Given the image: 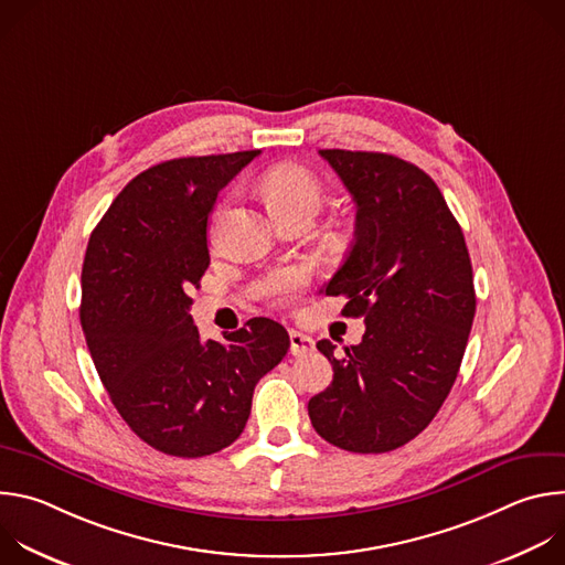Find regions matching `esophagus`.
Masks as SVG:
<instances>
[{
	"instance_id": "1",
	"label": "esophagus",
	"mask_w": 565,
	"mask_h": 565,
	"mask_svg": "<svg viewBox=\"0 0 565 565\" xmlns=\"http://www.w3.org/2000/svg\"><path fill=\"white\" fill-rule=\"evenodd\" d=\"M315 349V342H312V338H308V335H303V333H299V331H290V353L292 355H308L310 351Z\"/></svg>"
}]
</instances>
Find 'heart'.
I'll use <instances>...</instances> for the list:
<instances>
[{
	"label": "heart",
	"mask_w": 565,
	"mask_h": 565,
	"mask_svg": "<svg viewBox=\"0 0 565 565\" xmlns=\"http://www.w3.org/2000/svg\"><path fill=\"white\" fill-rule=\"evenodd\" d=\"M262 194L277 218L286 214H310L315 216L324 203V188L321 181L303 166L284 163L273 168L262 179ZM299 288V275L295 270L277 273L266 284V295L284 301Z\"/></svg>",
	"instance_id": "1"
}]
</instances>
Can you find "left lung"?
Returning <instances> with one entry per match:
<instances>
[{
  "instance_id": "obj_1",
  "label": "left lung",
  "mask_w": 565,
  "mask_h": 565,
  "mask_svg": "<svg viewBox=\"0 0 565 565\" xmlns=\"http://www.w3.org/2000/svg\"><path fill=\"white\" fill-rule=\"evenodd\" d=\"M358 205L355 241L327 284L347 317H364L358 347L335 355L333 384L310 397L315 431L355 454L414 440L449 395L476 312L465 236L438 185L380 151L321 149Z\"/></svg>"
}]
</instances>
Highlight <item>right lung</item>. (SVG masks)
Listing matches in <instances>:
<instances>
[{"label":"right lung","mask_w":565,"mask_h":565,"mask_svg":"<svg viewBox=\"0 0 565 565\" xmlns=\"http://www.w3.org/2000/svg\"><path fill=\"white\" fill-rule=\"evenodd\" d=\"M262 149L166 160L140 172L92 232L79 321L96 371L149 447L201 458L244 431L257 382L288 353L268 317L203 342L190 290L210 266L207 218L218 192Z\"/></svg>","instance_id":"right-lung-1"}]
</instances>
